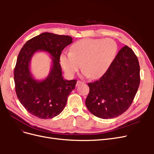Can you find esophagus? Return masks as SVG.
I'll return each instance as SVG.
<instances>
[{
    "label": "esophagus",
    "mask_w": 154,
    "mask_h": 154,
    "mask_svg": "<svg viewBox=\"0 0 154 154\" xmlns=\"http://www.w3.org/2000/svg\"><path fill=\"white\" fill-rule=\"evenodd\" d=\"M83 83V82H82V81H80V80H78L77 82H76V86H79L80 85L82 84Z\"/></svg>",
    "instance_id": "34e87169"
}]
</instances>
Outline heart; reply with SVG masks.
Segmentation results:
<instances>
[{"label":"heart","mask_w":154,"mask_h":154,"mask_svg":"<svg viewBox=\"0 0 154 154\" xmlns=\"http://www.w3.org/2000/svg\"><path fill=\"white\" fill-rule=\"evenodd\" d=\"M117 51L118 45L111 38H84L74 43L69 53L60 55V61L69 76H73L81 65L85 76L96 79L108 70Z\"/></svg>","instance_id":"obj_1"}]
</instances>
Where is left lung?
<instances>
[{"instance_id": "1", "label": "left lung", "mask_w": 154, "mask_h": 154, "mask_svg": "<svg viewBox=\"0 0 154 154\" xmlns=\"http://www.w3.org/2000/svg\"><path fill=\"white\" fill-rule=\"evenodd\" d=\"M140 83V67L137 56L125 45L121 49L105 73L88 83L85 100L88 110L97 118L111 119L129 108Z\"/></svg>"}]
</instances>
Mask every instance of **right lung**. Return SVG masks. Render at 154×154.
<instances>
[{"mask_svg": "<svg viewBox=\"0 0 154 154\" xmlns=\"http://www.w3.org/2000/svg\"><path fill=\"white\" fill-rule=\"evenodd\" d=\"M72 40L69 36L44 32L27 41L18 55L14 69L16 94L26 110L37 118L51 119L60 114L75 88L77 80H65L59 63L62 51ZM40 50L47 51L53 57L50 75L42 82L32 78L29 67L32 56Z\"/></svg>", "mask_w": 154, "mask_h": 154, "instance_id": "add662e5", "label": "right lung"}]
</instances>
